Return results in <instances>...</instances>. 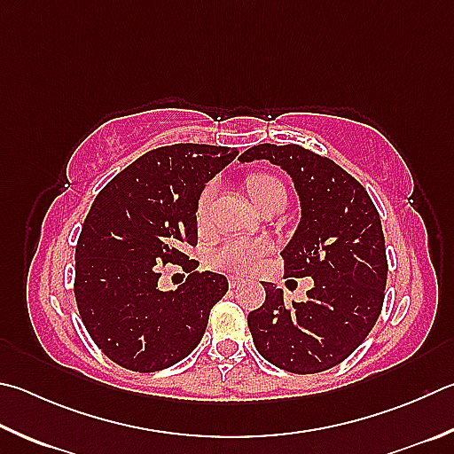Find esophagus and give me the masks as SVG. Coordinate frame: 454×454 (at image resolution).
Segmentation results:
<instances>
[{"label":"esophagus","instance_id":"esophagus-1","mask_svg":"<svg viewBox=\"0 0 454 454\" xmlns=\"http://www.w3.org/2000/svg\"><path fill=\"white\" fill-rule=\"evenodd\" d=\"M228 284H230V287H232V290H234V287H240V286L244 284V278L230 276V278H228Z\"/></svg>","mask_w":454,"mask_h":454}]
</instances>
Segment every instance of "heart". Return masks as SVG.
<instances>
[{
	"mask_svg": "<svg viewBox=\"0 0 454 454\" xmlns=\"http://www.w3.org/2000/svg\"><path fill=\"white\" fill-rule=\"evenodd\" d=\"M248 192L254 204L262 208L263 204L276 200L279 196H286V188L271 175H252L248 178ZM216 194L218 183H214V180L202 188L199 200H196V220H199V224H204L208 220ZM270 250L271 244L266 238H232V240H226L212 252L210 262L212 266L224 271L248 274V271H254L260 266Z\"/></svg>",
	"mask_w": 454,
	"mask_h": 454,
	"instance_id": "1",
	"label": "heart"
}]
</instances>
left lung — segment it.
Segmentation results:
<instances>
[{
	"label": "left lung",
	"mask_w": 454,
	"mask_h": 454,
	"mask_svg": "<svg viewBox=\"0 0 454 454\" xmlns=\"http://www.w3.org/2000/svg\"><path fill=\"white\" fill-rule=\"evenodd\" d=\"M270 160L292 176L301 220L282 252L286 276L313 278L308 300L286 306L263 284L266 301L250 311L260 356L290 373H319L356 351L381 313L387 255L381 218L349 172L300 145H255L240 162Z\"/></svg>",
	"instance_id": "obj_1"
}]
</instances>
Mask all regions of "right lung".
<instances>
[{"label":"right lung","mask_w":454,"mask_h":454,"mask_svg":"<svg viewBox=\"0 0 454 454\" xmlns=\"http://www.w3.org/2000/svg\"><path fill=\"white\" fill-rule=\"evenodd\" d=\"M234 146L170 145L143 154L90 206L75 248V300L90 340L114 364L153 373L191 356L228 279L194 271L196 200L232 162ZM160 262L189 271L175 293L158 290Z\"/></svg>","instance_id":"right-lung-1"}]
</instances>
